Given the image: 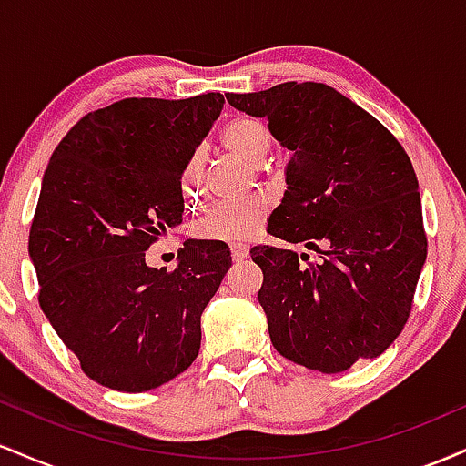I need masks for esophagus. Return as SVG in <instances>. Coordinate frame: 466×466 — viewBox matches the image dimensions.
Instances as JSON below:
<instances>
[{"label":"esophagus","mask_w":466,"mask_h":466,"mask_svg":"<svg viewBox=\"0 0 466 466\" xmlns=\"http://www.w3.org/2000/svg\"><path fill=\"white\" fill-rule=\"evenodd\" d=\"M248 254H249V249L245 248V245H232L234 263H240V260H245V258H248Z\"/></svg>","instance_id":"34e87169"}]
</instances>
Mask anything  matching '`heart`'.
Wrapping results in <instances>:
<instances>
[{
  "label": "heart",
  "instance_id": "obj_1",
  "mask_svg": "<svg viewBox=\"0 0 466 466\" xmlns=\"http://www.w3.org/2000/svg\"><path fill=\"white\" fill-rule=\"evenodd\" d=\"M221 140L245 162L258 164L269 151L271 137L267 127L256 117H234L221 129ZM181 195L188 203H199V181H197V164H188L181 173ZM269 215V203L263 197H249L238 203L215 208L197 223L195 234L201 240L212 243L237 245L245 243L263 228Z\"/></svg>",
  "mask_w": 466,
  "mask_h": 466
}]
</instances>
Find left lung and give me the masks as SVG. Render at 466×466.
I'll use <instances>...</instances> for the list:
<instances>
[{"instance_id": "left-lung-1", "label": "left lung", "mask_w": 466, "mask_h": 466, "mask_svg": "<svg viewBox=\"0 0 466 466\" xmlns=\"http://www.w3.org/2000/svg\"><path fill=\"white\" fill-rule=\"evenodd\" d=\"M291 151L287 190L267 232L307 243L318 260L256 245L258 302L274 349L326 374L372 360L397 339L427 258L419 181L397 137L322 83L226 94ZM309 260V254H302Z\"/></svg>"}]
</instances>
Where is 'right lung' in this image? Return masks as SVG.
I'll use <instances>...</instances> for the list:
<instances>
[{"label": "right lung", "instance_id": "right-lung-1", "mask_svg": "<svg viewBox=\"0 0 466 466\" xmlns=\"http://www.w3.org/2000/svg\"><path fill=\"white\" fill-rule=\"evenodd\" d=\"M223 103L218 92L117 100L52 153L28 240L39 307L100 386L147 392L199 355L228 245L186 240L173 271L148 267L144 251L181 223V173Z\"/></svg>", "mask_w": 466, "mask_h": 466}]
</instances>
